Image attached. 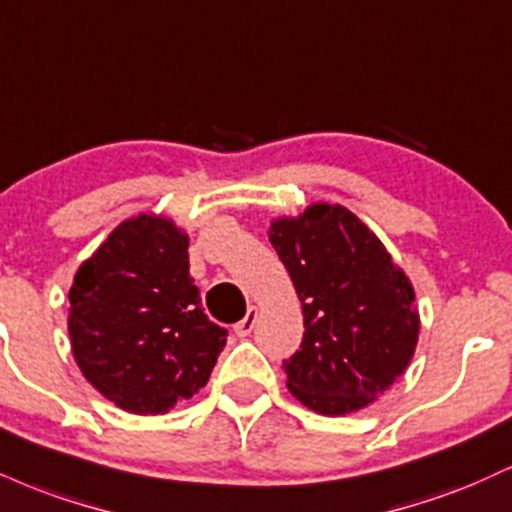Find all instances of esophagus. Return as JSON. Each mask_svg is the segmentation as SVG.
Returning a JSON list of instances; mask_svg holds the SVG:
<instances>
[{
	"mask_svg": "<svg viewBox=\"0 0 512 512\" xmlns=\"http://www.w3.org/2000/svg\"><path fill=\"white\" fill-rule=\"evenodd\" d=\"M257 315H260V312H257V307H250L248 312H245V317L240 319L238 324H233V331H236V336H240V338H245V336H250V331L255 329V322H257Z\"/></svg>",
	"mask_w": 512,
	"mask_h": 512,
	"instance_id": "obj_1",
	"label": "esophagus"
}]
</instances>
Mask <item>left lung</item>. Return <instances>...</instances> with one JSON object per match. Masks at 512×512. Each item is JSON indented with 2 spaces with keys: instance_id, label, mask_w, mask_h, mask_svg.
<instances>
[{
  "instance_id": "1",
  "label": "left lung",
  "mask_w": 512,
  "mask_h": 512,
  "mask_svg": "<svg viewBox=\"0 0 512 512\" xmlns=\"http://www.w3.org/2000/svg\"><path fill=\"white\" fill-rule=\"evenodd\" d=\"M274 250L303 305L300 350L286 386L319 415L367 408L410 365L420 334L415 291L384 243L341 205L276 219Z\"/></svg>"
}]
</instances>
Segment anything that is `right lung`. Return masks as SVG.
<instances>
[{
    "label": "right lung",
    "mask_w": 512,
    "mask_h": 512,
    "mask_svg": "<svg viewBox=\"0 0 512 512\" xmlns=\"http://www.w3.org/2000/svg\"><path fill=\"white\" fill-rule=\"evenodd\" d=\"M188 264V236L140 214L80 264L69 336L83 377L133 415H162L207 384L226 329L209 322Z\"/></svg>",
    "instance_id": "1"
}]
</instances>
